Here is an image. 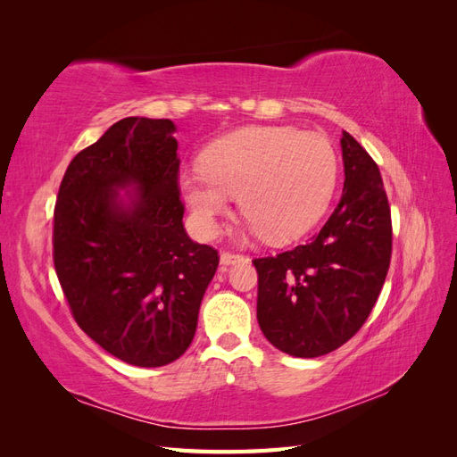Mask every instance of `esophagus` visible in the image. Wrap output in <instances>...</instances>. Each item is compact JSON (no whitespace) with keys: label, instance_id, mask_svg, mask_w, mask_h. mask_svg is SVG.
<instances>
[{"label":"esophagus","instance_id":"1","mask_svg":"<svg viewBox=\"0 0 457 457\" xmlns=\"http://www.w3.org/2000/svg\"><path fill=\"white\" fill-rule=\"evenodd\" d=\"M240 261H244V255H234V253H227V252H223L219 257V262H220V265H225V267L237 265V262H240Z\"/></svg>","mask_w":457,"mask_h":457}]
</instances>
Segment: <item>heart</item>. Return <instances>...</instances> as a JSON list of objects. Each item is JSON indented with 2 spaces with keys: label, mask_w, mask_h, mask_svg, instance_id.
<instances>
[{
  "label": "heart",
  "mask_w": 457,
  "mask_h": 457,
  "mask_svg": "<svg viewBox=\"0 0 457 457\" xmlns=\"http://www.w3.org/2000/svg\"><path fill=\"white\" fill-rule=\"evenodd\" d=\"M339 162L326 137L292 126H253L225 135L202 165L179 173L192 225L204 238L219 232L234 196L247 215L245 237L292 244L322 219L336 192Z\"/></svg>",
  "instance_id": "b5f03b06"
}]
</instances>
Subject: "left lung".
Segmentation results:
<instances>
[{
    "mask_svg": "<svg viewBox=\"0 0 457 457\" xmlns=\"http://www.w3.org/2000/svg\"><path fill=\"white\" fill-rule=\"evenodd\" d=\"M343 196L322 230L292 252L255 259L257 320L299 358L339 349L362 328L391 262V210L378 163L343 131Z\"/></svg>",
    "mask_w": 457,
    "mask_h": 457,
    "instance_id": "obj_1",
    "label": "left lung"
}]
</instances>
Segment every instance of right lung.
<instances>
[{"label": "right lung", "instance_id": "obj_1", "mask_svg": "<svg viewBox=\"0 0 457 457\" xmlns=\"http://www.w3.org/2000/svg\"><path fill=\"white\" fill-rule=\"evenodd\" d=\"M175 131L171 120L116 121L68 165L54 205V270L78 326L141 368L190 347L219 265L183 225Z\"/></svg>", "mask_w": 457, "mask_h": 457}]
</instances>
